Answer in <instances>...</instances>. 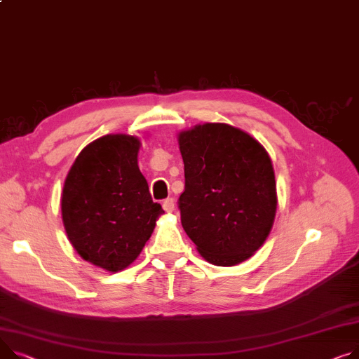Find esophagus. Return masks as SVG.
I'll return each mask as SVG.
<instances>
[{
	"mask_svg": "<svg viewBox=\"0 0 359 359\" xmlns=\"http://www.w3.org/2000/svg\"><path fill=\"white\" fill-rule=\"evenodd\" d=\"M163 209H164L165 212H173V210H175V201H173L172 198L164 199V202H163Z\"/></svg>",
	"mask_w": 359,
	"mask_h": 359,
	"instance_id": "esophagus-1",
	"label": "esophagus"
}]
</instances>
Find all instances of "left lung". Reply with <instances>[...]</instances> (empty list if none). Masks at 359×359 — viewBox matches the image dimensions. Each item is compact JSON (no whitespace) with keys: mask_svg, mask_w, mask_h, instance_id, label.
Wrapping results in <instances>:
<instances>
[{"mask_svg":"<svg viewBox=\"0 0 359 359\" xmlns=\"http://www.w3.org/2000/svg\"><path fill=\"white\" fill-rule=\"evenodd\" d=\"M184 190L183 229L210 264L250 258L269 236L277 209L271 160L259 142L228 124L179 134Z\"/></svg>","mask_w":359,"mask_h":359,"instance_id":"1","label":"left lung"}]
</instances>
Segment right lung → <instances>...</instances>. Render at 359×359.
Returning <instances> with one entry per match:
<instances>
[{
	"mask_svg": "<svg viewBox=\"0 0 359 359\" xmlns=\"http://www.w3.org/2000/svg\"><path fill=\"white\" fill-rule=\"evenodd\" d=\"M140 141L104 135L86 146L63 186L62 218L70 244L108 271L128 267L164 212L153 202L137 163Z\"/></svg>",
	"mask_w": 359,
	"mask_h": 359,
	"instance_id": "right-lung-1",
	"label": "right lung"
}]
</instances>
